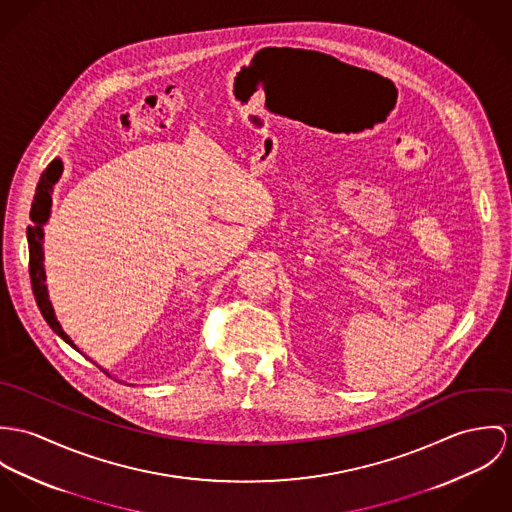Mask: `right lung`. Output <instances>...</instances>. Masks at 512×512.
I'll return each mask as SVG.
<instances>
[{"label": "right lung", "mask_w": 512, "mask_h": 512, "mask_svg": "<svg viewBox=\"0 0 512 512\" xmlns=\"http://www.w3.org/2000/svg\"><path fill=\"white\" fill-rule=\"evenodd\" d=\"M62 174V161L55 159L39 178L37 192L31 204V226L27 228V243H29V275H31V284H33V294L37 300V306L47 320V324L53 328V332L66 341L70 347L76 351L78 345L70 340V336L62 330L58 322L53 302L49 298V286H47V271H45V224L51 218V208H53V188ZM82 353V351H80ZM86 355V353H82ZM90 359V357H88ZM92 361V359H90ZM100 367V365H98Z\"/></svg>", "instance_id": "obj_1"}]
</instances>
